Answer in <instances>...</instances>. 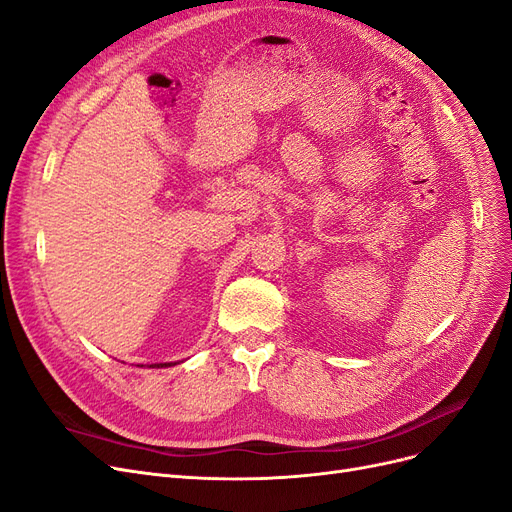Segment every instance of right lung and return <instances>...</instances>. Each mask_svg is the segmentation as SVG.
<instances>
[{
  "instance_id": "1",
  "label": "right lung",
  "mask_w": 512,
  "mask_h": 512,
  "mask_svg": "<svg viewBox=\"0 0 512 512\" xmlns=\"http://www.w3.org/2000/svg\"><path fill=\"white\" fill-rule=\"evenodd\" d=\"M165 366H171V364H154V366H150V368H165Z\"/></svg>"
}]
</instances>
